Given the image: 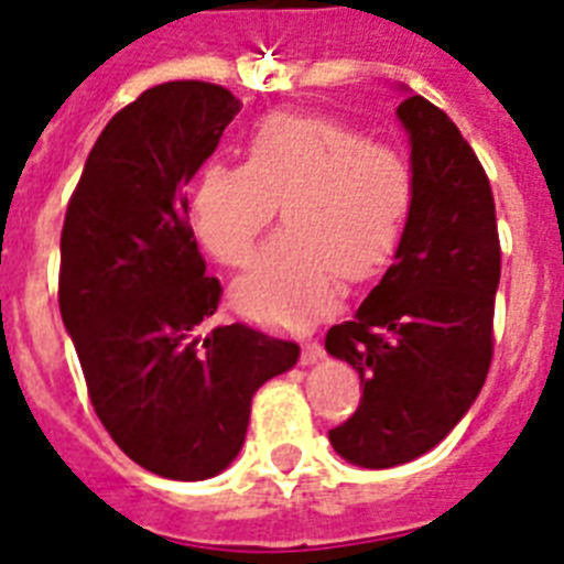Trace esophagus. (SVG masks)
Returning a JSON list of instances; mask_svg holds the SVG:
<instances>
[{"label": "esophagus", "instance_id": "34e87169", "mask_svg": "<svg viewBox=\"0 0 564 564\" xmlns=\"http://www.w3.org/2000/svg\"><path fill=\"white\" fill-rule=\"evenodd\" d=\"M325 357V351H322V345L318 343H304V348H301V362L304 366H310V362H318Z\"/></svg>", "mask_w": 564, "mask_h": 564}]
</instances>
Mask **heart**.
I'll return each mask as SVG.
<instances>
[{
    "label": "heart",
    "instance_id": "b5f03b06",
    "mask_svg": "<svg viewBox=\"0 0 564 564\" xmlns=\"http://www.w3.org/2000/svg\"><path fill=\"white\" fill-rule=\"evenodd\" d=\"M286 228L230 286L234 307L265 325H304L336 304L339 281L380 274L401 246L415 172L392 143L345 119L272 110L242 137V166L210 163L189 193V225L216 263L239 269L274 207Z\"/></svg>",
    "mask_w": 564,
    "mask_h": 564
}]
</instances>
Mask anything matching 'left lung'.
Returning <instances> with one entry per match:
<instances>
[{"instance_id":"obj_1","label":"left lung","mask_w":564,"mask_h":564,"mask_svg":"<svg viewBox=\"0 0 564 564\" xmlns=\"http://www.w3.org/2000/svg\"><path fill=\"white\" fill-rule=\"evenodd\" d=\"M398 117L412 143V216L383 281L325 336L362 389L357 412L327 436L362 468L436 447L480 394L495 354L500 239L489 175L433 101L410 96Z\"/></svg>"}]
</instances>
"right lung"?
Wrapping results in <instances>:
<instances>
[{"label": "right lung", "instance_id": "right-lung-1", "mask_svg": "<svg viewBox=\"0 0 564 564\" xmlns=\"http://www.w3.org/2000/svg\"><path fill=\"white\" fill-rule=\"evenodd\" d=\"M242 101L210 82L158 84L110 119L61 230L57 301L87 394L145 471L207 480L246 442L251 398L299 345L242 322L204 325L221 283L204 274L187 181Z\"/></svg>", "mask_w": 564, "mask_h": 564}]
</instances>
